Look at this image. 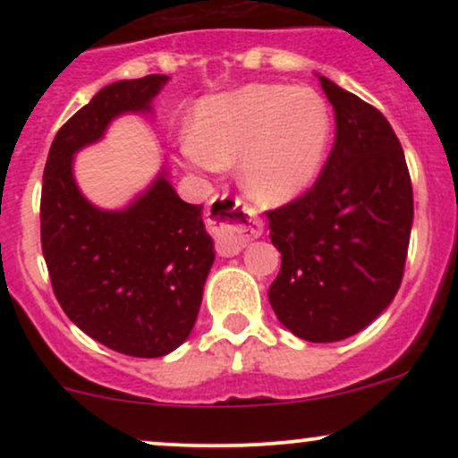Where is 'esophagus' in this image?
<instances>
[{"label":"esophagus","instance_id":"esophagus-1","mask_svg":"<svg viewBox=\"0 0 458 458\" xmlns=\"http://www.w3.org/2000/svg\"><path fill=\"white\" fill-rule=\"evenodd\" d=\"M208 224H211L217 251L222 256H236L262 230V224L251 217L241 199L230 198L213 199L208 207Z\"/></svg>","mask_w":458,"mask_h":458}]
</instances>
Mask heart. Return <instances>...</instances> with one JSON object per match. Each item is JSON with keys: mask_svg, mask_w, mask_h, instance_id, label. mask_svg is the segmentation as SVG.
<instances>
[{"mask_svg": "<svg viewBox=\"0 0 458 458\" xmlns=\"http://www.w3.org/2000/svg\"><path fill=\"white\" fill-rule=\"evenodd\" d=\"M329 140V107L312 88L250 83L196 105L181 157L208 174L239 161L247 196L262 207H284L314 185Z\"/></svg>", "mask_w": 458, "mask_h": 458, "instance_id": "heart-1", "label": "heart"}]
</instances>
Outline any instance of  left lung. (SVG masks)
<instances>
[{
  "label": "left lung",
  "instance_id": "obj_1",
  "mask_svg": "<svg viewBox=\"0 0 458 458\" xmlns=\"http://www.w3.org/2000/svg\"><path fill=\"white\" fill-rule=\"evenodd\" d=\"M335 112V141L312 189L267 213L282 269L269 303L308 343L366 329L403 280L413 189L396 133L379 109L318 75Z\"/></svg>",
  "mask_w": 458,
  "mask_h": 458
}]
</instances>
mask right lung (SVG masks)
<instances>
[{"mask_svg": "<svg viewBox=\"0 0 458 458\" xmlns=\"http://www.w3.org/2000/svg\"><path fill=\"white\" fill-rule=\"evenodd\" d=\"M167 75L105 86L57 131L43 176L40 241L54 293L83 334L131 357H163L196 325L215 262L202 204H187L163 165L124 208L81 193L75 155L105 138L124 114H152Z\"/></svg>", "mask_w": 458, "mask_h": 458, "instance_id": "1", "label": "right lung"}]
</instances>
